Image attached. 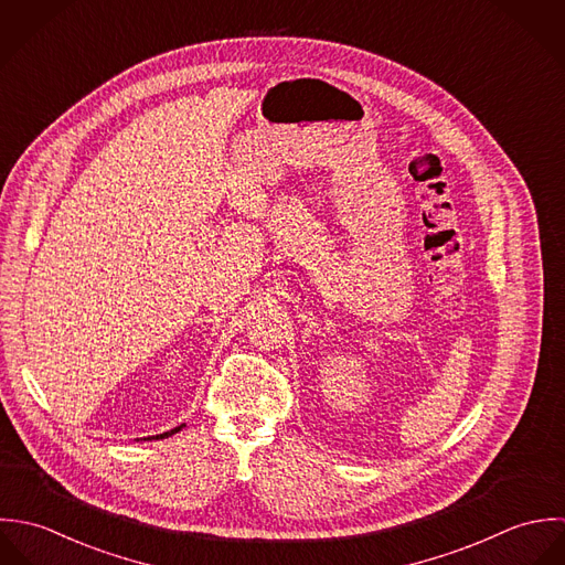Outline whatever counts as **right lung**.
I'll return each instance as SVG.
<instances>
[{"instance_id": "1", "label": "right lung", "mask_w": 565, "mask_h": 565, "mask_svg": "<svg viewBox=\"0 0 565 565\" xmlns=\"http://www.w3.org/2000/svg\"><path fill=\"white\" fill-rule=\"evenodd\" d=\"M183 426H179V428H174V430H170V433H163V435H157V439H166V437H170V435H174V433H179Z\"/></svg>"}]
</instances>
